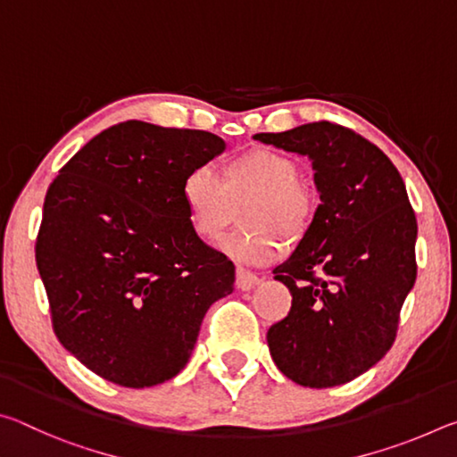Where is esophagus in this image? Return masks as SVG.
<instances>
[{
	"instance_id": "obj_1",
	"label": "esophagus",
	"mask_w": 457,
	"mask_h": 457,
	"mask_svg": "<svg viewBox=\"0 0 457 457\" xmlns=\"http://www.w3.org/2000/svg\"><path fill=\"white\" fill-rule=\"evenodd\" d=\"M258 282H260V278L256 274H252L250 270L237 266V270H236V286L239 290H252Z\"/></svg>"
}]
</instances>
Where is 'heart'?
<instances>
[{
  "label": "heart",
  "mask_w": 457,
  "mask_h": 457,
  "mask_svg": "<svg viewBox=\"0 0 457 457\" xmlns=\"http://www.w3.org/2000/svg\"><path fill=\"white\" fill-rule=\"evenodd\" d=\"M296 161L280 151L256 146L228 159L220 179L212 169L197 167L183 179L181 195L195 236L213 242L234 221L236 207L245 200L239 218L245 228L221 242L229 256L247 264H266L296 244L316 218L314 191L298 181Z\"/></svg>",
  "instance_id": "obj_1"
}]
</instances>
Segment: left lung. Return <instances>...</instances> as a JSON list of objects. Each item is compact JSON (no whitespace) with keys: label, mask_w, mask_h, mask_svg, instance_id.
Here are the masks:
<instances>
[{"label":"left lung","mask_w":457,"mask_h":457,"mask_svg":"<svg viewBox=\"0 0 457 457\" xmlns=\"http://www.w3.org/2000/svg\"><path fill=\"white\" fill-rule=\"evenodd\" d=\"M253 138L312 161L320 205L311 231L274 278L292 294L268 330L276 367L303 386H337L381 361L417 264V220L389 157L328 120Z\"/></svg>","instance_id":"left-lung-1"}]
</instances>
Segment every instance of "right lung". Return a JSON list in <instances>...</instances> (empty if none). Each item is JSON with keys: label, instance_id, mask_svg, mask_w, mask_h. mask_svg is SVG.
Masks as SVG:
<instances>
[{"label": "right lung", "instance_id": "1", "mask_svg": "<svg viewBox=\"0 0 457 457\" xmlns=\"http://www.w3.org/2000/svg\"><path fill=\"white\" fill-rule=\"evenodd\" d=\"M226 149L205 130L127 120L60 169L44 199L37 272L68 353L106 381L153 386L187 365L236 268L191 228L181 187Z\"/></svg>", "mask_w": 457, "mask_h": 457}]
</instances>
